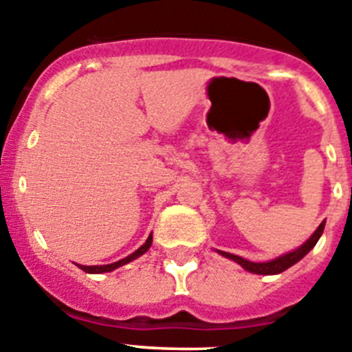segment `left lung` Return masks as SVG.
Returning <instances> with one entry per match:
<instances>
[{
  "instance_id": "left-lung-1",
  "label": "left lung",
  "mask_w": 352,
  "mask_h": 352,
  "mask_svg": "<svg viewBox=\"0 0 352 352\" xmlns=\"http://www.w3.org/2000/svg\"><path fill=\"white\" fill-rule=\"evenodd\" d=\"M322 231H324V222L317 227V231L314 232V234L310 236V238L307 239L300 248H296L294 252H289V254H285V256L282 257H276V259L270 261V263H252V261H247L243 259V257L234 256V254H229V252H220V254H222L223 257H229V259L241 264V268H245L247 272L257 273V275H276V273H282L287 268H291L292 264H296L301 257L307 256V254L316 247V243L319 241V238H321Z\"/></svg>"
}]
</instances>
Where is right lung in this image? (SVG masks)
Listing matches in <instances>:
<instances>
[{
	"instance_id": "add662e5",
	"label": "right lung",
	"mask_w": 352,
	"mask_h": 352,
	"mask_svg": "<svg viewBox=\"0 0 352 352\" xmlns=\"http://www.w3.org/2000/svg\"><path fill=\"white\" fill-rule=\"evenodd\" d=\"M151 241H153V238H151V236H149V238L146 239V243L142 245L141 248H138V250L133 252V254H130V256H129V257H125V259L118 261V263H113V264H104V266H80V264H79V268L82 270V272H86V273H105V272H113V270L120 268V266H123V264L130 263V261L138 259L139 256H142V254H144V252L148 250L149 247H151Z\"/></svg>"
}]
</instances>
